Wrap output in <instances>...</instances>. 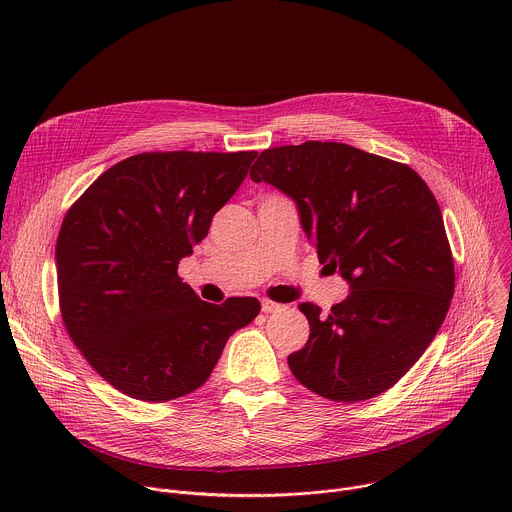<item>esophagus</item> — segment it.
Listing matches in <instances>:
<instances>
[{
    "label": "esophagus",
    "mask_w": 512,
    "mask_h": 512,
    "mask_svg": "<svg viewBox=\"0 0 512 512\" xmlns=\"http://www.w3.org/2000/svg\"><path fill=\"white\" fill-rule=\"evenodd\" d=\"M261 310H263L265 314H277V312L283 310V306L277 304V302H271V300H263V302H261Z\"/></svg>",
    "instance_id": "34e87169"
}]
</instances>
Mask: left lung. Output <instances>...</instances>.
<instances>
[{
    "instance_id": "obj_1",
    "label": "left lung",
    "mask_w": 512,
    "mask_h": 512,
    "mask_svg": "<svg viewBox=\"0 0 512 512\" xmlns=\"http://www.w3.org/2000/svg\"><path fill=\"white\" fill-rule=\"evenodd\" d=\"M251 180L298 204L320 263L350 283L326 316L300 304L310 338L287 356L291 373L340 403L385 393L425 352L454 296V257L435 196L409 166L338 141L269 148Z\"/></svg>"
}]
</instances>
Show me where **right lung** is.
I'll use <instances>...</instances> for the list:
<instances>
[{
    "instance_id": "obj_1",
    "label": "right lung",
    "mask_w": 512,
    "mask_h": 512,
    "mask_svg": "<svg viewBox=\"0 0 512 512\" xmlns=\"http://www.w3.org/2000/svg\"><path fill=\"white\" fill-rule=\"evenodd\" d=\"M257 152H145L103 172L56 241L64 328L117 391L164 403L210 377L255 298L202 302L178 275L245 180Z\"/></svg>"
}]
</instances>
